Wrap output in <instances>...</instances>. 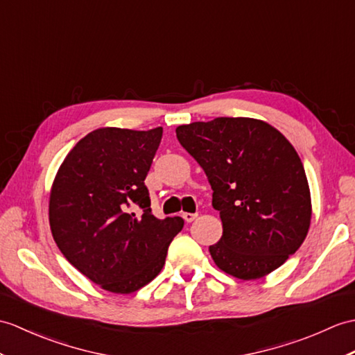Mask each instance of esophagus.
<instances>
[{
    "mask_svg": "<svg viewBox=\"0 0 355 355\" xmlns=\"http://www.w3.org/2000/svg\"><path fill=\"white\" fill-rule=\"evenodd\" d=\"M181 216H183V219L186 222H192L198 216V213H183V215H181Z\"/></svg>",
    "mask_w": 355,
    "mask_h": 355,
    "instance_id": "esophagus-1",
    "label": "esophagus"
}]
</instances>
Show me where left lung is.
Wrapping results in <instances>:
<instances>
[{
	"label": "left lung",
	"mask_w": 355,
	"mask_h": 355,
	"mask_svg": "<svg viewBox=\"0 0 355 355\" xmlns=\"http://www.w3.org/2000/svg\"><path fill=\"white\" fill-rule=\"evenodd\" d=\"M175 131L213 189L224 228L209 246L216 266L241 279L282 266L304 242L311 218L306 171L289 140L251 118L192 122Z\"/></svg>",
	"instance_id": "obj_1"
}]
</instances>
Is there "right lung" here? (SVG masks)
Wrapping results in <instances>:
<instances>
[{
    "label": "right lung",
    "instance_id": "right-lung-1",
    "mask_svg": "<svg viewBox=\"0 0 355 355\" xmlns=\"http://www.w3.org/2000/svg\"><path fill=\"white\" fill-rule=\"evenodd\" d=\"M163 128H98L66 155L49 196V225L59 250L90 282L131 293L162 270L184 225L151 211L145 178Z\"/></svg>",
    "mask_w": 355,
    "mask_h": 355
}]
</instances>
